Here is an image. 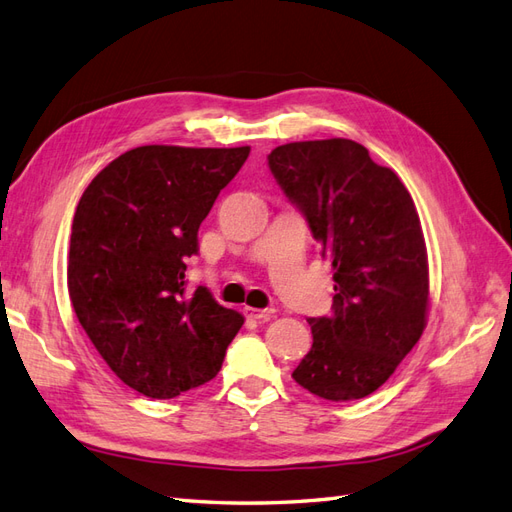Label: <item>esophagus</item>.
<instances>
[{
	"mask_svg": "<svg viewBox=\"0 0 512 512\" xmlns=\"http://www.w3.org/2000/svg\"><path fill=\"white\" fill-rule=\"evenodd\" d=\"M246 318H253V320H268L272 318L274 309H253V307H244Z\"/></svg>",
	"mask_w": 512,
	"mask_h": 512,
	"instance_id": "1",
	"label": "esophagus"
}]
</instances>
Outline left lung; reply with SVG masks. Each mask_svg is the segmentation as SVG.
Returning a JSON list of instances; mask_svg holds the SVG:
<instances>
[{
	"instance_id": "left-lung-1",
	"label": "left lung",
	"mask_w": 512,
	"mask_h": 512,
	"mask_svg": "<svg viewBox=\"0 0 512 512\" xmlns=\"http://www.w3.org/2000/svg\"><path fill=\"white\" fill-rule=\"evenodd\" d=\"M268 166L335 281L333 316L307 320L313 344L294 381L333 402L370 396L426 329L428 255L415 203L355 140L281 144Z\"/></svg>"
}]
</instances>
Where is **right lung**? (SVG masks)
Here are the masks:
<instances>
[{
	"mask_svg": "<svg viewBox=\"0 0 512 512\" xmlns=\"http://www.w3.org/2000/svg\"><path fill=\"white\" fill-rule=\"evenodd\" d=\"M251 147L147 144L112 160L77 203L67 283L82 329L121 381L175 398L218 374L244 318L188 292L199 227Z\"/></svg>",
	"mask_w": 512,
	"mask_h": 512,
	"instance_id": "right-lung-1",
	"label": "right lung"
}]
</instances>
